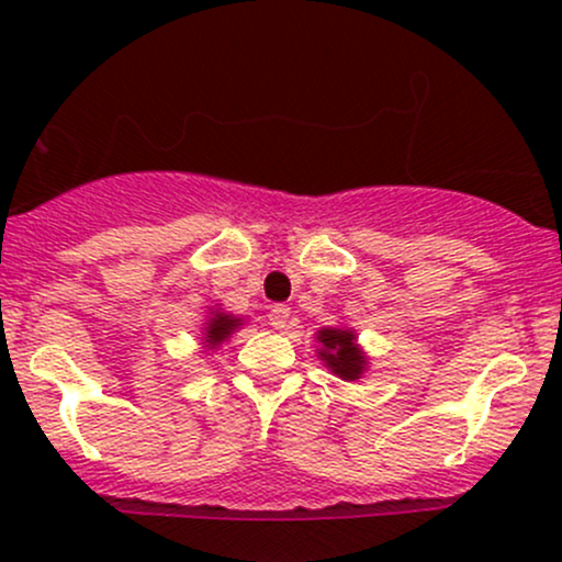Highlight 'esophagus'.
Segmentation results:
<instances>
[{
	"label": "esophagus",
	"instance_id": "esophagus-1",
	"mask_svg": "<svg viewBox=\"0 0 562 562\" xmlns=\"http://www.w3.org/2000/svg\"><path fill=\"white\" fill-rule=\"evenodd\" d=\"M269 325H272L274 330H288V327H290V308L288 306H274L272 312H269Z\"/></svg>",
	"mask_w": 562,
	"mask_h": 562
}]
</instances>
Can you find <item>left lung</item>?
<instances>
[{"label":"left lung","mask_w":562,"mask_h":562,"mask_svg":"<svg viewBox=\"0 0 562 562\" xmlns=\"http://www.w3.org/2000/svg\"><path fill=\"white\" fill-rule=\"evenodd\" d=\"M314 340L319 344L317 357L335 378L348 380V383L364 378L367 367H370V357L359 346L353 327H322L314 335Z\"/></svg>","instance_id":"8db88e82"}]
</instances>
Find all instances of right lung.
<instances>
[{"label": "right lung", "instance_id": "1", "mask_svg": "<svg viewBox=\"0 0 562 562\" xmlns=\"http://www.w3.org/2000/svg\"><path fill=\"white\" fill-rule=\"evenodd\" d=\"M203 348L205 351H216L224 340L232 338V333H237L243 327V317H235V314L224 312L222 306H211L209 317L203 322Z\"/></svg>", "mask_w": 562, "mask_h": 562}]
</instances>
